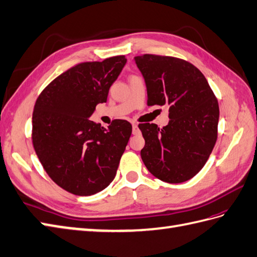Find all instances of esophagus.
<instances>
[{
  "instance_id": "esophagus-1",
  "label": "esophagus",
  "mask_w": 257,
  "mask_h": 257,
  "mask_svg": "<svg viewBox=\"0 0 257 257\" xmlns=\"http://www.w3.org/2000/svg\"><path fill=\"white\" fill-rule=\"evenodd\" d=\"M132 132H133V134H134V135L140 134L139 125H137V124H133V125H132Z\"/></svg>"
}]
</instances>
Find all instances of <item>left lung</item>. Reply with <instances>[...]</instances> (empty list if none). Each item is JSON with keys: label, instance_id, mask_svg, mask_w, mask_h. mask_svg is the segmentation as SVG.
Returning a JSON list of instances; mask_svg holds the SVG:
<instances>
[{"label": "left lung", "instance_id": "8db88e82", "mask_svg": "<svg viewBox=\"0 0 257 257\" xmlns=\"http://www.w3.org/2000/svg\"><path fill=\"white\" fill-rule=\"evenodd\" d=\"M134 61L145 79L147 104H167L170 118L162 128L139 125L145 140L144 165L165 182H185L202 170L216 144L217 99L202 72L189 62L153 54Z\"/></svg>", "mask_w": 257, "mask_h": 257}]
</instances>
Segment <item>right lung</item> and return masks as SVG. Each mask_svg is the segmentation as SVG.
<instances>
[{
    "mask_svg": "<svg viewBox=\"0 0 257 257\" xmlns=\"http://www.w3.org/2000/svg\"><path fill=\"white\" fill-rule=\"evenodd\" d=\"M125 63L124 55L80 63L51 81L36 101L35 152L48 176L75 195H92L113 181L132 134L125 120L108 128L89 120Z\"/></svg>",
    "mask_w": 257,
    "mask_h": 257,
    "instance_id": "add662e5",
    "label": "right lung"
}]
</instances>
